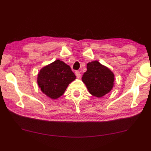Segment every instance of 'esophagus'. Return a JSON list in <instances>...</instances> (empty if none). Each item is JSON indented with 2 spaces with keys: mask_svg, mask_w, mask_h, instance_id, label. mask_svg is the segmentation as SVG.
<instances>
[{
  "mask_svg": "<svg viewBox=\"0 0 151 151\" xmlns=\"http://www.w3.org/2000/svg\"><path fill=\"white\" fill-rule=\"evenodd\" d=\"M75 75H76V76L78 78H79L81 77V73H80V72L79 71H75Z\"/></svg>",
  "mask_w": 151,
  "mask_h": 151,
  "instance_id": "34e87169",
  "label": "esophagus"
}]
</instances>
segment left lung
Returning a JSON list of instances; mask_svg holds the SVG:
<instances>
[{"instance_id": "1", "label": "left lung", "mask_w": 151, "mask_h": 151, "mask_svg": "<svg viewBox=\"0 0 151 151\" xmlns=\"http://www.w3.org/2000/svg\"><path fill=\"white\" fill-rule=\"evenodd\" d=\"M82 81L86 84L90 94L101 97L112 90L114 75L99 62L94 61L87 64V71L83 74Z\"/></svg>"}]
</instances>
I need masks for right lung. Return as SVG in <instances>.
<instances>
[{"label": "right lung", "instance_id": "add662e5", "mask_svg": "<svg viewBox=\"0 0 151 151\" xmlns=\"http://www.w3.org/2000/svg\"><path fill=\"white\" fill-rule=\"evenodd\" d=\"M76 76L69 65L57 60L42 68L37 76V83L43 93L51 99L62 96Z\"/></svg>", "mask_w": 151, "mask_h": 151}]
</instances>
